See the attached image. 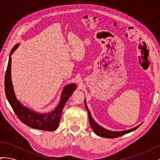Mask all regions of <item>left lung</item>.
I'll list each match as a JSON object with an SVG mask.
<instances>
[{
	"label": "left lung",
	"mask_w": 160,
	"mask_h": 160,
	"mask_svg": "<svg viewBox=\"0 0 160 160\" xmlns=\"http://www.w3.org/2000/svg\"><path fill=\"white\" fill-rule=\"evenodd\" d=\"M85 105L86 109H87V111H88V116H89V123H90L91 127L92 129H93V132L95 133V134L98 135V136L105 138H118V137L122 136V135H123L125 134H127L128 133L133 132V131L138 129L140 126V125H142V123H141L139 125H138V126L135 127L132 129H129L125 130V131H121V132H113V131H110L108 129H106L101 126H100L98 123H97L95 122V120L93 119V118H92L90 111L88 109V105H87L85 99Z\"/></svg>",
	"instance_id": "8db88e82"
}]
</instances>
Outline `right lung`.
I'll list each match as a JSON object with an SVG mask.
<instances>
[{"label": "right lung", "mask_w": 160, "mask_h": 160, "mask_svg": "<svg viewBox=\"0 0 160 160\" xmlns=\"http://www.w3.org/2000/svg\"><path fill=\"white\" fill-rule=\"evenodd\" d=\"M20 44H17L12 49L9 55L8 66L4 79V88L7 100L12 107L14 112L18 118L27 126L33 129L52 132L57 129L61 120L62 109L67 100L76 89L77 85L71 83L65 86L61 95V99L57 108L51 112L40 113L35 112L23 105L17 98L14 93L11 79V55L15 51Z\"/></svg>", "instance_id": "obj_1"}]
</instances>
